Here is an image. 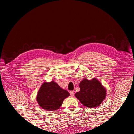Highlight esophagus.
<instances>
[{"label": "esophagus", "mask_w": 134, "mask_h": 134, "mask_svg": "<svg viewBox=\"0 0 134 134\" xmlns=\"http://www.w3.org/2000/svg\"><path fill=\"white\" fill-rule=\"evenodd\" d=\"M70 96L71 97H74V91H70Z\"/></svg>", "instance_id": "esophagus-1"}]
</instances>
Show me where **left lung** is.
Returning <instances> with one entry per match:
<instances>
[{
    "label": "left lung",
    "mask_w": 134,
    "mask_h": 134,
    "mask_svg": "<svg viewBox=\"0 0 134 134\" xmlns=\"http://www.w3.org/2000/svg\"><path fill=\"white\" fill-rule=\"evenodd\" d=\"M79 86L80 90L75 93V97L84 106L96 108L106 98V88L96 78L91 80L84 79Z\"/></svg>",
    "instance_id": "left-lung-1"
}]
</instances>
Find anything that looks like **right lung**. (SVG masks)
I'll use <instances>...</instances> for the list:
<instances>
[{
  "mask_svg": "<svg viewBox=\"0 0 134 134\" xmlns=\"http://www.w3.org/2000/svg\"><path fill=\"white\" fill-rule=\"evenodd\" d=\"M69 96H70L69 93L52 80L50 82L42 83L37 92L36 100L42 109L53 111L59 109L64 100Z\"/></svg>",
  "mask_w": 134,
  "mask_h": 134,
  "instance_id": "obj_1",
  "label": "right lung"
}]
</instances>
